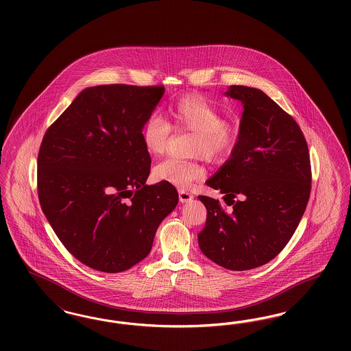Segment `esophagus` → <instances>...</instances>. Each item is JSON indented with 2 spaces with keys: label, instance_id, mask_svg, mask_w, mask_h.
<instances>
[{
  "label": "esophagus",
  "instance_id": "1",
  "mask_svg": "<svg viewBox=\"0 0 351 351\" xmlns=\"http://www.w3.org/2000/svg\"><path fill=\"white\" fill-rule=\"evenodd\" d=\"M179 197H180V200L182 201H188L192 199V195H191L185 188H180V191H179Z\"/></svg>",
  "mask_w": 351,
  "mask_h": 351
}]
</instances>
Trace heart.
Segmentation results:
<instances>
[{
    "instance_id": "1",
    "label": "heart",
    "mask_w": 351,
    "mask_h": 351,
    "mask_svg": "<svg viewBox=\"0 0 351 351\" xmlns=\"http://www.w3.org/2000/svg\"><path fill=\"white\" fill-rule=\"evenodd\" d=\"M204 146V150L212 154H221L229 145V132L221 121L202 125L195 133Z\"/></svg>"
}]
</instances>
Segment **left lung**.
<instances>
[{
	"mask_svg": "<svg viewBox=\"0 0 351 351\" xmlns=\"http://www.w3.org/2000/svg\"><path fill=\"white\" fill-rule=\"evenodd\" d=\"M165 88L123 84L84 89L45 134L38 196L60 242L85 266L116 274L150 254L176 206L168 182L147 185L145 123ZM109 186L116 194L105 193Z\"/></svg>",
	"mask_w": 351,
	"mask_h": 351,
	"instance_id": "left-lung-1",
	"label": "left lung"
}]
</instances>
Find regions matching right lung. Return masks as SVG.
Returning <instances> with one entry per match:
<instances>
[{"mask_svg": "<svg viewBox=\"0 0 351 351\" xmlns=\"http://www.w3.org/2000/svg\"><path fill=\"white\" fill-rule=\"evenodd\" d=\"M226 97L243 106L230 158L206 182L225 205L204 197L201 251L222 267H259L283 250L311 195V160L299 125L256 88L232 85Z\"/></svg>", "mask_w": 351, "mask_h": 351, "instance_id": "obj_1", "label": "right lung"}]
</instances>
